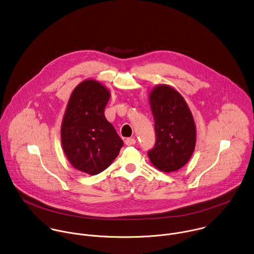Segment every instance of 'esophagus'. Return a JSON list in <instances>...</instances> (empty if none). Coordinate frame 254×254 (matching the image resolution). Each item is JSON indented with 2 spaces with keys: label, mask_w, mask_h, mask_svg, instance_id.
Segmentation results:
<instances>
[{
  "label": "esophagus",
  "mask_w": 254,
  "mask_h": 254,
  "mask_svg": "<svg viewBox=\"0 0 254 254\" xmlns=\"http://www.w3.org/2000/svg\"><path fill=\"white\" fill-rule=\"evenodd\" d=\"M125 142H126V144L128 145V146H129V145H133V144L135 143V139L132 138V137H128V138L126 139Z\"/></svg>",
  "instance_id": "34e87169"
}]
</instances>
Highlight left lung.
<instances>
[{
	"label": "left lung",
	"instance_id": "obj_1",
	"mask_svg": "<svg viewBox=\"0 0 254 254\" xmlns=\"http://www.w3.org/2000/svg\"><path fill=\"white\" fill-rule=\"evenodd\" d=\"M149 99L156 140L147 151L148 157L159 170L176 171L189 161L195 149L193 116L183 97L171 87L157 86Z\"/></svg>",
	"mask_w": 254,
	"mask_h": 254
}]
</instances>
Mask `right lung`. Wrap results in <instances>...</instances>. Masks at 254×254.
<instances>
[{"label":"right lung","mask_w":254,"mask_h":254,"mask_svg":"<svg viewBox=\"0 0 254 254\" xmlns=\"http://www.w3.org/2000/svg\"><path fill=\"white\" fill-rule=\"evenodd\" d=\"M110 92L94 80H86L73 91L63 118L61 142L70 163L96 175L119 155L124 141L105 117Z\"/></svg>","instance_id":"right-lung-1"}]
</instances>
